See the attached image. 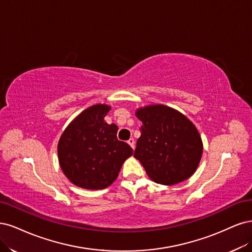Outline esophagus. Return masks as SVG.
Instances as JSON below:
<instances>
[{"mask_svg":"<svg viewBox=\"0 0 252 252\" xmlns=\"http://www.w3.org/2000/svg\"><path fill=\"white\" fill-rule=\"evenodd\" d=\"M127 143H128L129 145H131V147H132V149H133V150L135 149V140L133 139V138H129V139L127 140Z\"/></svg>","mask_w":252,"mask_h":252,"instance_id":"obj_1","label":"esophagus"}]
</instances>
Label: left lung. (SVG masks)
Returning a JSON list of instances; mask_svg holds the SVG:
<instances>
[{"label": "left lung", "instance_id": "8db88e82", "mask_svg": "<svg viewBox=\"0 0 252 252\" xmlns=\"http://www.w3.org/2000/svg\"><path fill=\"white\" fill-rule=\"evenodd\" d=\"M136 116L142 126L134 157L151 179L163 185L189 179L203 152L201 137L191 121L162 104L139 109Z\"/></svg>", "mask_w": 252, "mask_h": 252}]
</instances>
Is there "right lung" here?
<instances>
[{
  "mask_svg": "<svg viewBox=\"0 0 252 252\" xmlns=\"http://www.w3.org/2000/svg\"><path fill=\"white\" fill-rule=\"evenodd\" d=\"M105 104L88 108L72 121L62 135L58 153L63 174L76 186L102 189L115 181L121 165L133 150L117 139L118 126L108 125Z\"/></svg>",
  "mask_w": 252,
  "mask_h": 252,
  "instance_id": "obj_1",
  "label": "right lung"
}]
</instances>
